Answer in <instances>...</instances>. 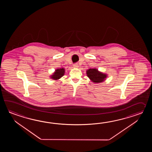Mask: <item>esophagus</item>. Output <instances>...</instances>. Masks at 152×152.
<instances>
[{"mask_svg":"<svg viewBox=\"0 0 152 152\" xmlns=\"http://www.w3.org/2000/svg\"><path fill=\"white\" fill-rule=\"evenodd\" d=\"M73 67H74L75 68H78L79 66H78L77 64H75V65H73Z\"/></svg>","mask_w":152,"mask_h":152,"instance_id":"34e87169","label":"esophagus"}]
</instances>
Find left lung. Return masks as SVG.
<instances>
[{
    "label": "left lung",
    "instance_id": "8db88e82",
    "mask_svg": "<svg viewBox=\"0 0 152 152\" xmlns=\"http://www.w3.org/2000/svg\"><path fill=\"white\" fill-rule=\"evenodd\" d=\"M86 75L92 83L98 84L106 80L107 75L99 71L97 68H90L86 71Z\"/></svg>",
    "mask_w": 152,
    "mask_h": 152
}]
</instances>
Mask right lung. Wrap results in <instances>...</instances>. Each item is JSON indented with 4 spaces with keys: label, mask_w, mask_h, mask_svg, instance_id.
Here are the masks:
<instances>
[{
    "label": "right lung",
    "mask_w": 152,
    "mask_h": 152,
    "mask_svg": "<svg viewBox=\"0 0 152 152\" xmlns=\"http://www.w3.org/2000/svg\"><path fill=\"white\" fill-rule=\"evenodd\" d=\"M65 73V69L64 68H58L55 70L53 75L50 76V78L54 80H58L61 77H62Z\"/></svg>",
    "instance_id": "add662e5"
}]
</instances>
